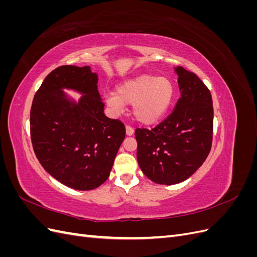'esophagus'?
Returning <instances> with one entry per match:
<instances>
[{"label": "esophagus", "mask_w": 257, "mask_h": 257, "mask_svg": "<svg viewBox=\"0 0 257 257\" xmlns=\"http://www.w3.org/2000/svg\"><path fill=\"white\" fill-rule=\"evenodd\" d=\"M125 132H126V135L127 136H132L134 134V128L133 127H131V126H128V125H126V127H125Z\"/></svg>", "instance_id": "esophagus-1"}]
</instances>
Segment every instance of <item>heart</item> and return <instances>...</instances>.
<instances>
[{
	"mask_svg": "<svg viewBox=\"0 0 257 257\" xmlns=\"http://www.w3.org/2000/svg\"><path fill=\"white\" fill-rule=\"evenodd\" d=\"M174 95V84L166 77L141 75L119 84L115 93L106 94L105 103L114 114L121 113L125 104H133L136 120L152 125L165 115Z\"/></svg>",
	"mask_w": 257,
	"mask_h": 257,
	"instance_id": "b5f03b06",
	"label": "heart"
}]
</instances>
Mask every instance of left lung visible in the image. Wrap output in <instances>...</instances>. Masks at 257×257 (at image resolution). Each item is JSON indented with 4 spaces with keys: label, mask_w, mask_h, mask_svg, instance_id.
I'll return each instance as SVG.
<instances>
[{
    "label": "left lung",
    "mask_w": 257,
    "mask_h": 257,
    "mask_svg": "<svg viewBox=\"0 0 257 257\" xmlns=\"http://www.w3.org/2000/svg\"><path fill=\"white\" fill-rule=\"evenodd\" d=\"M180 98L173 112L152 130L137 128V162L158 184L172 185L190 178L211 149L213 106L211 93L198 77L175 67Z\"/></svg>",
    "instance_id": "obj_1"
}]
</instances>
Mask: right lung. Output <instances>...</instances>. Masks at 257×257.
I'll use <instances>...</instances> for the list:
<instances>
[{
  "mask_svg": "<svg viewBox=\"0 0 257 257\" xmlns=\"http://www.w3.org/2000/svg\"><path fill=\"white\" fill-rule=\"evenodd\" d=\"M90 66H60L35 93L30 113L31 139L44 169L68 188L89 191L109 177L125 137L119 120L107 118ZM64 89L83 95L78 101Z\"/></svg>",
  "mask_w": 257,
  "mask_h": 257,
  "instance_id": "add662e5",
  "label": "right lung"
}]
</instances>
